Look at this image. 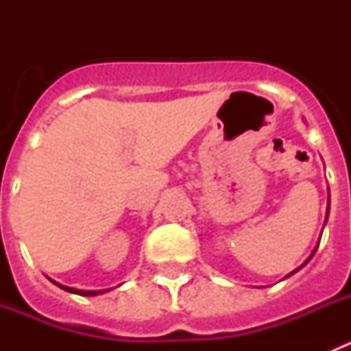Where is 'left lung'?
Masks as SVG:
<instances>
[{"instance_id":"left-lung-1","label":"left lung","mask_w":351,"mask_h":351,"mask_svg":"<svg viewBox=\"0 0 351 351\" xmlns=\"http://www.w3.org/2000/svg\"><path fill=\"white\" fill-rule=\"evenodd\" d=\"M327 218H328V207H327ZM327 218H325V223H327ZM316 250H318V246H316V247H315V250H313V253H311V255H309V258H308V260H306V262H304V263H302V265H300V267H297V269H295V271H291V272H290V274H287V276H285V278H290V276H291V274H295V272H297V271H300V269H302V267H304V265H306V263H308V262H309V260H311V258H313V255H315V253H316Z\"/></svg>"}]
</instances>
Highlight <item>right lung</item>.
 I'll return each mask as SVG.
<instances>
[{"instance_id": "add662e5", "label": "right lung", "mask_w": 351, "mask_h": 351, "mask_svg": "<svg viewBox=\"0 0 351 351\" xmlns=\"http://www.w3.org/2000/svg\"><path fill=\"white\" fill-rule=\"evenodd\" d=\"M49 280H51V278H49ZM51 281L56 285V287H60L61 290L70 291V293H77V295H84V297H95V295H100V293H105V291H108V290H77V288L64 287V285L58 283V281H54V280H51ZM110 290H112V288H110Z\"/></svg>"}]
</instances>
